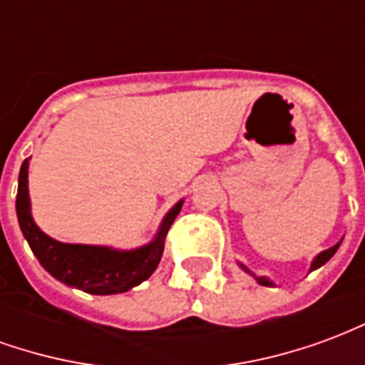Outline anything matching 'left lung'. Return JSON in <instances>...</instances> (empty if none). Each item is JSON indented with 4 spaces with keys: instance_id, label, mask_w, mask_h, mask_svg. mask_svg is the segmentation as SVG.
<instances>
[{
    "instance_id": "obj_1",
    "label": "left lung",
    "mask_w": 365,
    "mask_h": 365,
    "mask_svg": "<svg viewBox=\"0 0 365 365\" xmlns=\"http://www.w3.org/2000/svg\"><path fill=\"white\" fill-rule=\"evenodd\" d=\"M340 242H342V240H338L336 245L334 246H330V248H327V250H322L321 254H317V256H314L313 258V262H311V268H309V272H313V269H317V268H321V266H324V264H327V262L330 260V258H332V256H334V254H336V250H338V246H340ZM238 266H240V268L245 269L246 274H250L254 277V279H256V282L260 283V285H266V287H274L275 283L272 282V279H269V277H266V275H256L252 272V269H248L245 266V264H240V262H238Z\"/></svg>"
}]
</instances>
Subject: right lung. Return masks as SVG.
I'll return each mask as SVG.
<instances>
[{"label":"right lung","instance_id":"right-lung-1","mask_svg":"<svg viewBox=\"0 0 365 365\" xmlns=\"http://www.w3.org/2000/svg\"><path fill=\"white\" fill-rule=\"evenodd\" d=\"M29 160L31 158L21 164L15 201L17 221L36 260L52 277L91 295H115L133 289L154 274L164 254L168 230L182 211L183 199L168 211L150 242L138 248L119 250L113 246L60 242L38 229L33 219L29 197Z\"/></svg>","mask_w":365,"mask_h":365}]
</instances>
